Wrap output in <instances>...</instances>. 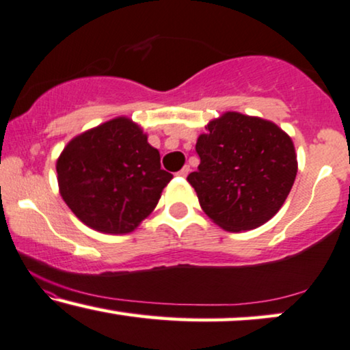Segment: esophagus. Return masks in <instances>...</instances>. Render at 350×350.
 Listing matches in <instances>:
<instances>
[{"label": "esophagus", "mask_w": 350, "mask_h": 350, "mask_svg": "<svg viewBox=\"0 0 350 350\" xmlns=\"http://www.w3.org/2000/svg\"><path fill=\"white\" fill-rule=\"evenodd\" d=\"M189 173H190V166H189V165H185L184 168H182L177 174H179L180 177H187V176H189Z\"/></svg>", "instance_id": "obj_1"}]
</instances>
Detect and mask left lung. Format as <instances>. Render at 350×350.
Segmentation results:
<instances>
[{"instance_id":"1","label":"left lung","mask_w":350,"mask_h":350,"mask_svg":"<svg viewBox=\"0 0 350 350\" xmlns=\"http://www.w3.org/2000/svg\"><path fill=\"white\" fill-rule=\"evenodd\" d=\"M198 171L187 180L201 209L226 231L254 230L278 214L297 177L292 137L271 120L224 112L198 136Z\"/></svg>"}]
</instances>
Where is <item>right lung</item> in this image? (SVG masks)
<instances>
[{"mask_svg":"<svg viewBox=\"0 0 350 350\" xmlns=\"http://www.w3.org/2000/svg\"><path fill=\"white\" fill-rule=\"evenodd\" d=\"M173 174L130 117L81 133L57 160L62 198L76 217L107 234H126L155 209Z\"/></svg>","mask_w":350,"mask_h":350,"instance_id":"1","label":"right lung"}]
</instances>
